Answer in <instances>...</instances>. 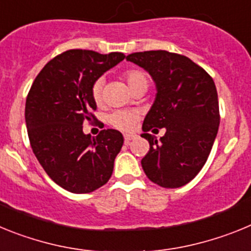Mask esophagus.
I'll return each mask as SVG.
<instances>
[{"mask_svg":"<svg viewBox=\"0 0 251 251\" xmlns=\"http://www.w3.org/2000/svg\"><path fill=\"white\" fill-rule=\"evenodd\" d=\"M134 138H136V136H133V134H124V142H126L127 145Z\"/></svg>","mask_w":251,"mask_h":251,"instance_id":"esophagus-1","label":"esophagus"}]
</instances>
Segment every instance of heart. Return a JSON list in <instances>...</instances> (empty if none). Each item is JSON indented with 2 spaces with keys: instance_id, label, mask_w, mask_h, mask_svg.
I'll return each mask as SVG.
<instances>
[{
  "instance_id": "1",
  "label": "heart",
  "mask_w": 251,
  "mask_h": 251,
  "mask_svg": "<svg viewBox=\"0 0 251 251\" xmlns=\"http://www.w3.org/2000/svg\"><path fill=\"white\" fill-rule=\"evenodd\" d=\"M123 77L127 81L128 86L132 92L137 89H147L148 86V76L145 72H142L139 69H130L123 74ZM104 80L101 77L97 79L92 86V97L93 100L97 104L101 101V93H103ZM139 115L134 110H114L110 113L108 117V122L112 124L113 127L117 128L123 132H132L137 126Z\"/></svg>"
}]
</instances>
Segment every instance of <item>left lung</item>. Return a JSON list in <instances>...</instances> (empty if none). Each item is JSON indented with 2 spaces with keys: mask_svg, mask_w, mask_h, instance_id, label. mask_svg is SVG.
Here are the masks:
<instances>
[{
  "mask_svg": "<svg viewBox=\"0 0 251 251\" xmlns=\"http://www.w3.org/2000/svg\"><path fill=\"white\" fill-rule=\"evenodd\" d=\"M127 60L148 72L157 90L142 126L141 137L150 142L142 168L161 187H181L203 167L219 130L214 80L191 59L165 50L134 52ZM157 127L166 129L159 141L149 134Z\"/></svg>",
  "mask_w": 251,
  "mask_h": 251,
  "instance_id": "1",
  "label": "left lung"
}]
</instances>
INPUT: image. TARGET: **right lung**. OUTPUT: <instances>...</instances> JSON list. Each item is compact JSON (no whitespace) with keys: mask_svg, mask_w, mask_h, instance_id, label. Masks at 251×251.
Instances as JSON below:
<instances>
[{"mask_svg":"<svg viewBox=\"0 0 251 251\" xmlns=\"http://www.w3.org/2000/svg\"><path fill=\"white\" fill-rule=\"evenodd\" d=\"M124 57L68 50L44 66L28 92L25 119L31 148L49 177L66 191L89 194L112 176L122 133L103 129L94 138L83 132V123L97 119L94 81Z\"/></svg>","mask_w":251,"mask_h":251,"instance_id":"right-lung-1","label":"right lung"}]
</instances>
